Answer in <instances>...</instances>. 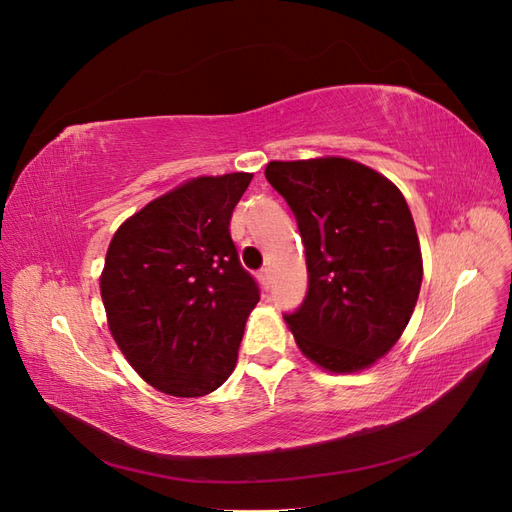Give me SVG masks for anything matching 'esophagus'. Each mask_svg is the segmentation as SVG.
Returning a JSON list of instances; mask_svg holds the SVG:
<instances>
[{"mask_svg":"<svg viewBox=\"0 0 512 512\" xmlns=\"http://www.w3.org/2000/svg\"><path fill=\"white\" fill-rule=\"evenodd\" d=\"M256 277H258V282H260L262 288H265V290L271 288V271L269 269H260Z\"/></svg>","mask_w":512,"mask_h":512,"instance_id":"34e87169","label":"esophagus"}]
</instances>
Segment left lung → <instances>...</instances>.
Returning a JSON list of instances; mask_svg holds the SVG:
<instances>
[{
	"label": "left lung",
	"instance_id": "1",
	"mask_svg": "<svg viewBox=\"0 0 512 512\" xmlns=\"http://www.w3.org/2000/svg\"><path fill=\"white\" fill-rule=\"evenodd\" d=\"M265 177L297 218L309 288L286 316L294 342L331 374L374 365L406 331L423 256L404 194L348 158L273 160Z\"/></svg>",
	"mask_w": 512,
	"mask_h": 512
}]
</instances>
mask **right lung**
Segmentation results:
<instances>
[{"mask_svg":"<svg viewBox=\"0 0 512 512\" xmlns=\"http://www.w3.org/2000/svg\"><path fill=\"white\" fill-rule=\"evenodd\" d=\"M252 173L192 177L123 222L100 294L108 331L132 369L173 397L220 389L260 301L230 239Z\"/></svg>","mask_w":512,"mask_h":512,"instance_id":"add662e5","label":"right lung"}]
</instances>
